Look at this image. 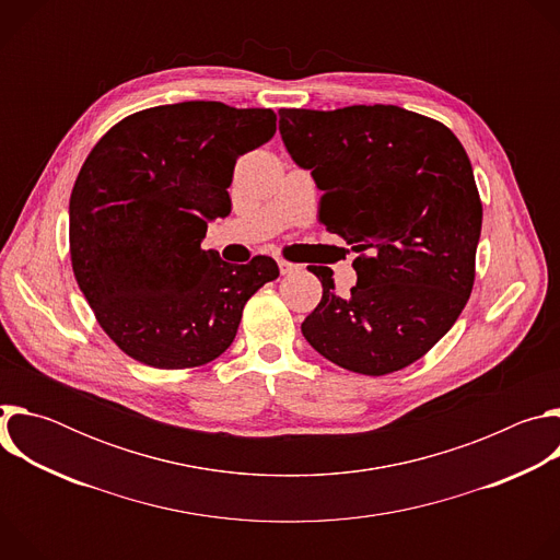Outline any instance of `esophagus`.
Returning a JSON list of instances; mask_svg holds the SVG:
<instances>
[{
  "label": "esophagus",
  "mask_w": 560,
  "mask_h": 560,
  "mask_svg": "<svg viewBox=\"0 0 560 560\" xmlns=\"http://www.w3.org/2000/svg\"><path fill=\"white\" fill-rule=\"evenodd\" d=\"M279 270H281V275H292L294 270H299V266H296V264H290V261H285V259H279Z\"/></svg>",
  "instance_id": "34e87169"
}]
</instances>
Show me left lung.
<instances>
[{
	"label": "left lung",
	"instance_id": "left-lung-1",
	"mask_svg": "<svg viewBox=\"0 0 560 560\" xmlns=\"http://www.w3.org/2000/svg\"><path fill=\"white\" fill-rule=\"evenodd\" d=\"M279 130L312 171L318 221L357 253L343 299L330 268L310 266L324 296L305 316V341L368 376L428 354L463 312L476 275L483 203L456 135L398 106L281 108Z\"/></svg>",
	"mask_w": 560,
	"mask_h": 560
}]
</instances>
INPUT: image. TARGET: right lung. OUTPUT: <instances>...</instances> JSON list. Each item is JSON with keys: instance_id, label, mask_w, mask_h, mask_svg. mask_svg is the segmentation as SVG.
<instances>
[{"instance_id": "obj_1", "label": "right lung", "mask_w": 560, "mask_h": 560, "mask_svg": "<svg viewBox=\"0 0 560 560\" xmlns=\"http://www.w3.org/2000/svg\"><path fill=\"white\" fill-rule=\"evenodd\" d=\"M277 132L270 108L154 106L115 124L70 195V264L102 330L139 363L199 368L236 337L244 305L279 277L272 257L234 266L203 250L230 212L238 154Z\"/></svg>"}]
</instances>
